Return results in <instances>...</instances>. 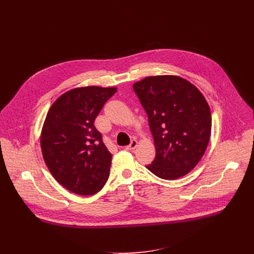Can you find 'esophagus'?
<instances>
[{"mask_svg":"<svg viewBox=\"0 0 254 254\" xmlns=\"http://www.w3.org/2000/svg\"><path fill=\"white\" fill-rule=\"evenodd\" d=\"M137 146H138L137 140H131L130 143H129V145H127V147H126V149H127V150H134V149H136Z\"/></svg>","mask_w":254,"mask_h":254,"instance_id":"esophagus-1","label":"esophagus"}]
</instances>
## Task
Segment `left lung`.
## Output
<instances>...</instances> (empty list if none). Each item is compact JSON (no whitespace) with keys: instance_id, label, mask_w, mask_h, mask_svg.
<instances>
[{"instance_id":"1","label":"left lung","mask_w":254,"mask_h":254,"mask_svg":"<svg viewBox=\"0 0 254 254\" xmlns=\"http://www.w3.org/2000/svg\"><path fill=\"white\" fill-rule=\"evenodd\" d=\"M132 88L147 113L154 140L155 158L146 168L166 180L189 174L201 161L211 136V112L205 97L175 75L146 77Z\"/></svg>"}]
</instances>
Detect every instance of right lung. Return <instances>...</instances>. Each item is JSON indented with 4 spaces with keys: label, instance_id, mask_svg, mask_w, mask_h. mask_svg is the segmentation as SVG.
Listing matches in <instances>:
<instances>
[{
    "label": "right lung",
    "instance_id": "add662e5",
    "mask_svg": "<svg viewBox=\"0 0 254 254\" xmlns=\"http://www.w3.org/2000/svg\"><path fill=\"white\" fill-rule=\"evenodd\" d=\"M116 90L96 85L73 88L47 112L40 137L44 162L55 179L73 193L95 194L109 178L112 154L93 122Z\"/></svg>",
    "mask_w": 254,
    "mask_h": 254
}]
</instances>
